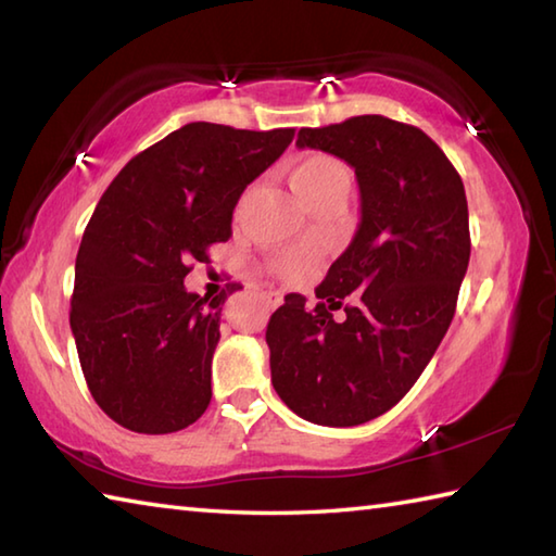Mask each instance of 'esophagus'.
Segmentation results:
<instances>
[{"label":"esophagus","instance_id":"1","mask_svg":"<svg viewBox=\"0 0 556 556\" xmlns=\"http://www.w3.org/2000/svg\"><path fill=\"white\" fill-rule=\"evenodd\" d=\"M265 301L269 308H279L281 301H285V293L281 291H265Z\"/></svg>","mask_w":556,"mask_h":556}]
</instances>
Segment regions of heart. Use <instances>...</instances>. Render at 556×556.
<instances>
[{"mask_svg":"<svg viewBox=\"0 0 556 556\" xmlns=\"http://www.w3.org/2000/svg\"><path fill=\"white\" fill-rule=\"evenodd\" d=\"M289 181L303 203H311L329 193H349L351 174L341 160L325 152H308L291 164ZM313 263L315 255L311 253H285L277 260V269L289 279H299Z\"/></svg>","mask_w":556,"mask_h":556,"instance_id":"obj_1","label":"heart"}]
</instances>
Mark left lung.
Segmentation results:
<instances>
[{
	"instance_id": "1",
	"label": "left lung",
	"mask_w": 556,
	"mask_h": 556,
	"mask_svg": "<svg viewBox=\"0 0 556 556\" xmlns=\"http://www.w3.org/2000/svg\"><path fill=\"white\" fill-rule=\"evenodd\" d=\"M296 146L353 167L361 222L315 289L325 303L289 293L269 317L271 384L296 416L351 428L404 399L452 325L470 257L466 191L430 136L380 114L301 128Z\"/></svg>"
}]
</instances>
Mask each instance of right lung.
I'll return each instance as SVG.
<instances>
[{
  "label": "right lung",
  "instance_id": "obj_1",
  "mask_svg": "<svg viewBox=\"0 0 556 556\" xmlns=\"http://www.w3.org/2000/svg\"><path fill=\"white\" fill-rule=\"evenodd\" d=\"M291 140L293 128L186 124L100 198L76 255L68 320L90 394L122 428L167 434L205 413L227 291L198 296L184 279L229 239L245 186Z\"/></svg>",
  "mask_w": 556,
  "mask_h": 556
}]
</instances>
